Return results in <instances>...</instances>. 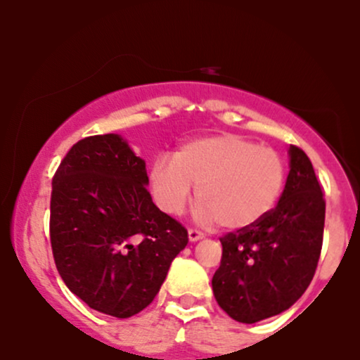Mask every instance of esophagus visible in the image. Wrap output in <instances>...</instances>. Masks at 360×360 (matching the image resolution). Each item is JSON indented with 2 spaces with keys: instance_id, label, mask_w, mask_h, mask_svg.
Listing matches in <instances>:
<instances>
[{
  "instance_id": "esophagus-1",
  "label": "esophagus",
  "mask_w": 360,
  "mask_h": 360,
  "mask_svg": "<svg viewBox=\"0 0 360 360\" xmlns=\"http://www.w3.org/2000/svg\"><path fill=\"white\" fill-rule=\"evenodd\" d=\"M188 237H189V240H191V242H196V240H201V238H203L205 235L201 233L200 230L189 229V230H188Z\"/></svg>"
}]
</instances>
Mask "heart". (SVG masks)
Here are the masks:
<instances>
[{
    "instance_id": "heart-1",
    "label": "heart",
    "mask_w": 360,
    "mask_h": 360,
    "mask_svg": "<svg viewBox=\"0 0 360 360\" xmlns=\"http://www.w3.org/2000/svg\"><path fill=\"white\" fill-rule=\"evenodd\" d=\"M284 184L286 162L279 152L235 134L189 140L171 160L160 157L148 171V188L162 212H183L193 186L201 220L232 232L264 220Z\"/></svg>"
}]
</instances>
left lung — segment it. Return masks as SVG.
<instances>
[{"label":"left lung","instance_id":"8db88e82","mask_svg":"<svg viewBox=\"0 0 360 360\" xmlns=\"http://www.w3.org/2000/svg\"><path fill=\"white\" fill-rule=\"evenodd\" d=\"M291 169L279 203L257 225L223 235L212 286L217 303L240 323H255L301 298L315 276L325 198L311 160L289 146Z\"/></svg>","mask_w":360,"mask_h":360}]
</instances>
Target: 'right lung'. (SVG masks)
<instances>
[{
  "label": "right lung",
  "instance_id": "add662e5",
  "mask_svg": "<svg viewBox=\"0 0 360 360\" xmlns=\"http://www.w3.org/2000/svg\"><path fill=\"white\" fill-rule=\"evenodd\" d=\"M146 184V162L115 134L74 143L52 177L53 262L65 286L105 315L147 308L188 243Z\"/></svg>",
  "mask_w": 360,
  "mask_h": 360
}]
</instances>
